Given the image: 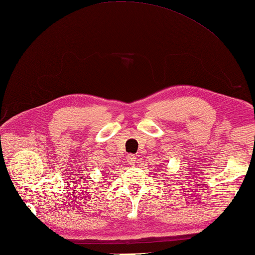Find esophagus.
<instances>
[{
    "label": "esophagus",
    "instance_id": "34e87169",
    "mask_svg": "<svg viewBox=\"0 0 255 255\" xmlns=\"http://www.w3.org/2000/svg\"><path fill=\"white\" fill-rule=\"evenodd\" d=\"M136 161H137V158H136L135 155H131V154H130V155L127 156V163H128V164L135 165Z\"/></svg>",
    "mask_w": 255,
    "mask_h": 255
}]
</instances>
